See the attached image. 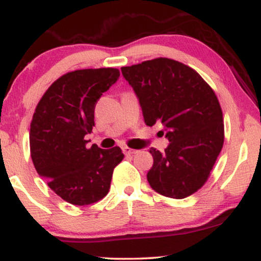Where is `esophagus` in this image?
Wrapping results in <instances>:
<instances>
[{"label": "esophagus", "instance_id": "esophagus-1", "mask_svg": "<svg viewBox=\"0 0 261 261\" xmlns=\"http://www.w3.org/2000/svg\"><path fill=\"white\" fill-rule=\"evenodd\" d=\"M122 151H123L124 154H127V155H133V154H137V153H138L137 149H132L129 147H123Z\"/></svg>", "mask_w": 261, "mask_h": 261}]
</instances>
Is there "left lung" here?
Listing matches in <instances>:
<instances>
[{
  "mask_svg": "<svg viewBox=\"0 0 261 261\" xmlns=\"http://www.w3.org/2000/svg\"><path fill=\"white\" fill-rule=\"evenodd\" d=\"M121 71L137 95L145 123L162 122L170 142L163 153L149 149V185L166 197H188L204 185L223 146L215 92L194 69L173 59L146 60Z\"/></svg>",
  "mask_w": 261,
  "mask_h": 261,
  "instance_id": "obj_1",
  "label": "left lung"
}]
</instances>
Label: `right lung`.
<instances>
[{
  "instance_id": "1",
  "label": "right lung",
  "mask_w": 261,
  "mask_h": 261,
  "mask_svg": "<svg viewBox=\"0 0 261 261\" xmlns=\"http://www.w3.org/2000/svg\"><path fill=\"white\" fill-rule=\"evenodd\" d=\"M112 67L67 72L39 101L31 122V156L39 176L64 201L88 205L108 194L120 147L87 148L97 99L119 80Z\"/></svg>"
}]
</instances>
